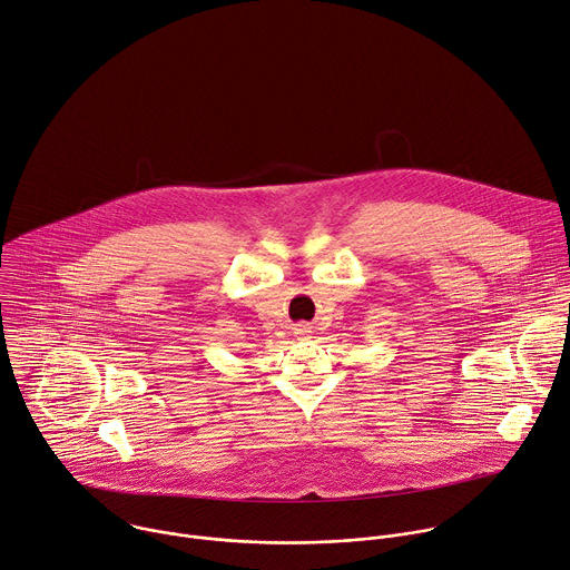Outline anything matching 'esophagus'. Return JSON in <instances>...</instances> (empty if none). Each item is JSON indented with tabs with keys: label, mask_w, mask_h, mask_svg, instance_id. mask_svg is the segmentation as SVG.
<instances>
[{
	"label": "esophagus",
	"mask_w": 570,
	"mask_h": 570,
	"mask_svg": "<svg viewBox=\"0 0 570 570\" xmlns=\"http://www.w3.org/2000/svg\"><path fill=\"white\" fill-rule=\"evenodd\" d=\"M294 330H296V334H298V336H305V334H309V327H307V325H305V323H301V325H296V327H294Z\"/></svg>",
	"instance_id": "34e87169"
}]
</instances>
